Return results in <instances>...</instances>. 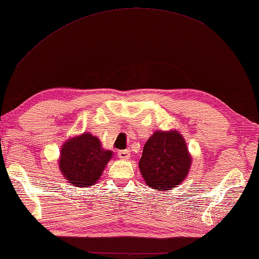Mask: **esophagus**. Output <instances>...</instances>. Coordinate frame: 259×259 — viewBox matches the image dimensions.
<instances>
[{"label":"esophagus","mask_w":259,"mask_h":259,"mask_svg":"<svg viewBox=\"0 0 259 259\" xmlns=\"http://www.w3.org/2000/svg\"><path fill=\"white\" fill-rule=\"evenodd\" d=\"M117 155H118V158H120V159L126 160V159H129V157H130V151H129V150L118 151V152H117Z\"/></svg>","instance_id":"obj_1"}]
</instances>
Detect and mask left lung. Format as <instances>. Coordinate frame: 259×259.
<instances>
[{"label": "left lung", "instance_id": "1", "mask_svg": "<svg viewBox=\"0 0 259 259\" xmlns=\"http://www.w3.org/2000/svg\"><path fill=\"white\" fill-rule=\"evenodd\" d=\"M191 162L187 143L178 130H157L145 143L138 165L147 186L163 191L186 180Z\"/></svg>", "mask_w": 259, "mask_h": 259}]
</instances>
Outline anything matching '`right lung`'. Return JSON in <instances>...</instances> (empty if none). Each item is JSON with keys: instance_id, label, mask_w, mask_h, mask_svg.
Returning <instances> with one entry per match:
<instances>
[{"instance_id": "obj_1", "label": "right lung", "mask_w": 259, "mask_h": 259, "mask_svg": "<svg viewBox=\"0 0 259 259\" xmlns=\"http://www.w3.org/2000/svg\"><path fill=\"white\" fill-rule=\"evenodd\" d=\"M113 152L104 150L98 137L84 133L62 145L59 167L73 187L89 188L98 182Z\"/></svg>"}]
</instances>
